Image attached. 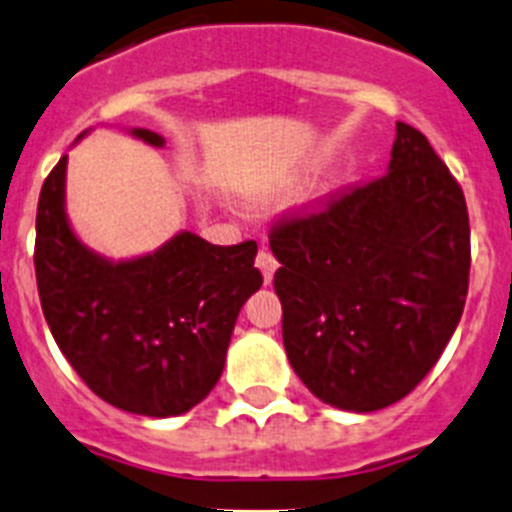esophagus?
I'll list each match as a JSON object with an SVG mask.
<instances>
[{
    "instance_id": "34e87169",
    "label": "esophagus",
    "mask_w": 512,
    "mask_h": 512,
    "mask_svg": "<svg viewBox=\"0 0 512 512\" xmlns=\"http://www.w3.org/2000/svg\"><path fill=\"white\" fill-rule=\"evenodd\" d=\"M257 270L262 272V280H265V285H270L272 277H275V270H277V260L267 250H260V255H257Z\"/></svg>"
}]
</instances>
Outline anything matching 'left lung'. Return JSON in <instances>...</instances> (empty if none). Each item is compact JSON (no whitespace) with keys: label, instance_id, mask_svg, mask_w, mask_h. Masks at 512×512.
<instances>
[{"label":"left lung","instance_id":"1","mask_svg":"<svg viewBox=\"0 0 512 512\" xmlns=\"http://www.w3.org/2000/svg\"><path fill=\"white\" fill-rule=\"evenodd\" d=\"M287 360L350 413L403 400L440 360L468 295L465 197L423 132L395 124L388 175L270 235Z\"/></svg>","mask_w":512,"mask_h":512}]
</instances>
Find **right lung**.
Wrapping results in <instances>:
<instances>
[{"label":"right lung","mask_w":512,"mask_h":512,"mask_svg":"<svg viewBox=\"0 0 512 512\" xmlns=\"http://www.w3.org/2000/svg\"><path fill=\"white\" fill-rule=\"evenodd\" d=\"M130 135L165 147L145 127ZM255 255L252 240L222 247L182 230L155 252L112 260L72 230L67 155L42 185L34 270L44 320L87 388L127 413L175 418L210 395L237 315L262 285Z\"/></svg>","instance_id":"right-lung-1"}]
</instances>
